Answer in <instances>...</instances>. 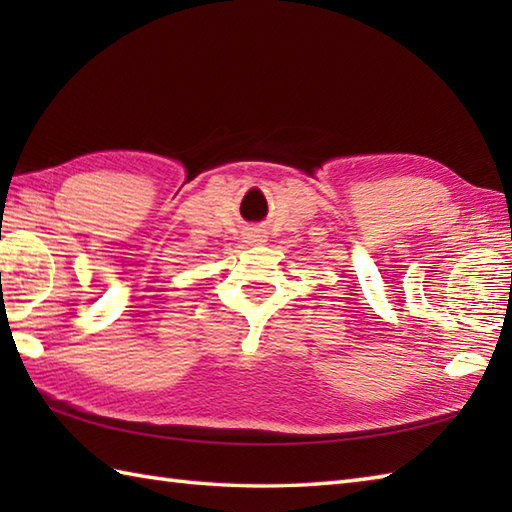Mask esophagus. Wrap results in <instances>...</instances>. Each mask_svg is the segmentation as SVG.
<instances>
[{
    "mask_svg": "<svg viewBox=\"0 0 512 512\" xmlns=\"http://www.w3.org/2000/svg\"><path fill=\"white\" fill-rule=\"evenodd\" d=\"M248 237H250V242H264V239H262L264 235H262V233H259V231H255V233H250Z\"/></svg>",
    "mask_w": 512,
    "mask_h": 512,
    "instance_id": "obj_1",
    "label": "esophagus"
}]
</instances>
